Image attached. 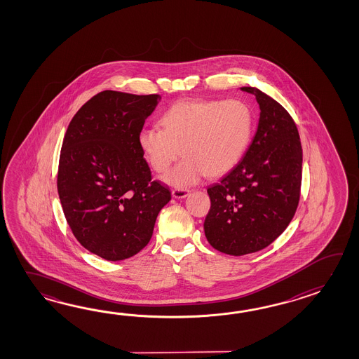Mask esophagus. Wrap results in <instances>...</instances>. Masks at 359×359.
<instances>
[{
	"label": "esophagus",
	"instance_id": "esophagus-1",
	"mask_svg": "<svg viewBox=\"0 0 359 359\" xmlns=\"http://www.w3.org/2000/svg\"><path fill=\"white\" fill-rule=\"evenodd\" d=\"M189 194H190V190H186V189H175L172 191V196L175 198H186Z\"/></svg>",
	"mask_w": 359,
	"mask_h": 359
}]
</instances>
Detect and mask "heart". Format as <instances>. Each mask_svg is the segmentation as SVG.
Masks as SVG:
<instances>
[{
  "mask_svg": "<svg viewBox=\"0 0 359 359\" xmlns=\"http://www.w3.org/2000/svg\"><path fill=\"white\" fill-rule=\"evenodd\" d=\"M159 127H145L138 145L158 173L175 187H187L203 177L223 176L243 159L252 138V107L238 99L180 100L161 115Z\"/></svg>",
  "mask_w": 359,
  "mask_h": 359,
  "instance_id": "1",
  "label": "heart"
}]
</instances>
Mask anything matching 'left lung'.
Returning <instances> with one entry per match:
<instances>
[{"mask_svg": "<svg viewBox=\"0 0 359 359\" xmlns=\"http://www.w3.org/2000/svg\"><path fill=\"white\" fill-rule=\"evenodd\" d=\"M259 104L258 130L243 161L208 189L206 240L218 252L245 255L272 244L298 208L303 150L286 109L255 87H241Z\"/></svg>", "mask_w": 359, "mask_h": 359, "instance_id": "1", "label": "left lung"}]
</instances>
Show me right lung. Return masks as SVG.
I'll return each instance as SVG.
<instances>
[{
  "label": "right lung",
  "instance_id": "1",
  "mask_svg": "<svg viewBox=\"0 0 359 359\" xmlns=\"http://www.w3.org/2000/svg\"><path fill=\"white\" fill-rule=\"evenodd\" d=\"M159 95L100 92L73 116L61 146L57 192L79 244L107 260L127 259L153 236L170 191L151 180L138 133Z\"/></svg>",
  "mask_w": 359,
  "mask_h": 359
}]
</instances>
